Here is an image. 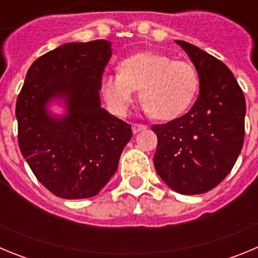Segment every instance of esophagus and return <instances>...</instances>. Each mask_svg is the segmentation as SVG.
Returning a JSON list of instances; mask_svg holds the SVG:
<instances>
[{"label": "esophagus", "instance_id": "obj_1", "mask_svg": "<svg viewBox=\"0 0 258 258\" xmlns=\"http://www.w3.org/2000/svg\"><path fill=\"white\" fill-rule=\"evenodd\" d=\"M132 129H133V133H138L141 131H145L146 125L143 124H133L132 125Z\"/></svg>", "mask_w": 258, "mask_h": 258}]
</instances>
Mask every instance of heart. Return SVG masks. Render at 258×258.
<instances>
[{
  "label": "heart",
  "instance_id": "obj_1",
  "mask_svg": "<svg viewBox=\"0 0 258 258\" xmlns=\"http://www.w3.org/2000/svg\"><path fill=\"white\" fill-rule=\"evenodd\" d=\"M137 89L146 112L159 120H172L194 102L199 90V75L188 61L143 51L125 58L120 71L102 79L104 99L120 116L129 111Z\"/></svg>",
  "mask_w": 258,
  "mask_h": 258
}]
</instances>
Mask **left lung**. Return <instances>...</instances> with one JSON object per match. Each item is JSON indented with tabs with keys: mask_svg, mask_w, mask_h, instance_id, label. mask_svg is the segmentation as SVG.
<instances>
[{
	"mask_svg": "<svg viewBox=\"0 0 258 258\" xmlns=\"http://www.w3.org/2000/svg\"><path fill=\"white\" fill-rule=\"evenodd\" d=\"M199 75L192 108L166 124L152 125L157 136L155 169L172 190L197 195L216 187L231 172L244 142L245 99L222 61L184 41H175Z\"/></svg>",
	"mask_w": 258,
	"mask_h": 258,
	"instance_id": "8db88e82",
	"label": "left lung"
}]
</instances>
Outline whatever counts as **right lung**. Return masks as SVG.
<instances>
[{"label":"right lung","mask_w":258,"mask_h":258,"mask_svg":"<svg viewBox=\"0 0 258 258\" xmlns=\"http://www.w3.org/2000/svg\"><path fill=\"white\" fill-rule=\"evenodd\" d=\"M111 42H70L36 59L18 95V142L36 178L63 199L95 197L115 174L132 127L101 107ZM63 101L68 112L47 106Z\"/></svg>","instance_id":"1"}]
</instances>
